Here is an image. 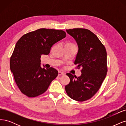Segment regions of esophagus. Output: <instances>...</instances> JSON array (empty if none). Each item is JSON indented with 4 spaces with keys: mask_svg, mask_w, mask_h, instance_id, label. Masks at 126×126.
I'll use <instances>...</instances> for the list:
<instances>
[{
    "mask_svg": "<svg viewBox=\"0 0 126 126\" xmlns=\"http://www.w3.org/2000/svg\"><path fill=\"white\" fill-rule=\"evenodd\" d=\"M65 74L63 72H60L59 71V73H58V75L59 76H61V75H64Z\"/></svg>",
    "mask_w": 126,
    "mask_h": 126,
    "instance_id": "1",
    "label": "esophagus"
}]
</instances>
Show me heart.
Instances as JSON below:
<instances>
[{
    "instance_id": "1",
    "label": "heart",
    "mask_w": 126,
    "mask_h": 126,
    "mask_svg": "<svg viewBox=\"0 0 126 126\" xmlns=\"http://www.w3.org/2000/svg\"><path fill=\"white\" fill-rule=\"evenodd\" d=\"M71 44H72V43H71Z\"/></svg>"
}]
</instances>
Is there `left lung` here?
Wrapping results in <instances>:
<instances>
[{"instance_id": "left-lung-1", "label": "left lung", "mask_w": 126, "mask_h": 126, "mask_svg": "<svg viewBox=\"0 0 126 126\" xmlns=\"http://www.w3.org/2000/svg\"><path fill=\"white\" fill-rule=\"evenodd\" d=\"M78 43L79 51L74 64L82 69L79 77L66 75L70 82L65 86L67 95L76 101L90 99L99 90L107 72V52L103 43L92 31L84 28L67 29Z\"/></svg>"}]
</instances>
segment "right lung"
Returning a JSON list of instances; mask_svg holds the SVG:
<instances>
[{"instance_id": "add662e5", "label": "right lung", "mask_w": 126, "mask_h": 126, "mask_svg": "<svg viewBox=\"0 0 126 126\" xmlns=\"http://www.w3.org/2000/svg\"><path fill=\"white\" fill-rule=\"evenodd\" d=\"M63 30L41 28L22 36L10 59V67L21 92L29 97L42 94L58 75L53 67L40 66L42 55H48L54 44L65 37Z\"/></svg>"}]
</instances>
